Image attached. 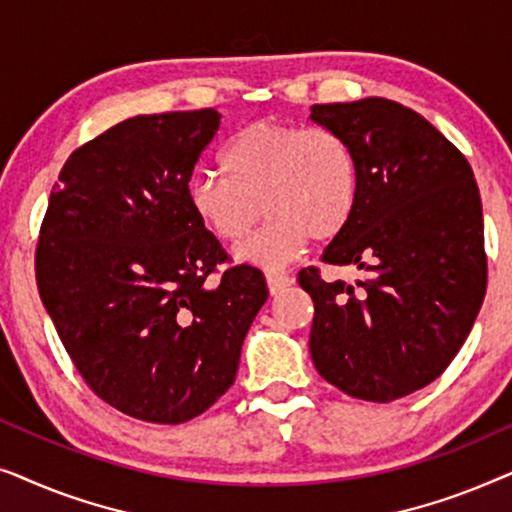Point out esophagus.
I'll return each mask as SVG.
<instances>
[{
    "label": "esophagus",
    "instance_id": "esophagus-1",
    "mask_svg": "<svg viewBox=\"0 0 512 512\" xmlns=\"http://www.w3.org/2000/svg\"><path fill=\"white\" fill-rule=\"evenodd\" d=\"M265 279H268V289L272 296H277V293H282L284 289H289V286L293 284V277L284 275V272H268Z\"/></svg>",
    "mask_w": 512,
    "mask_h": 512
}]
</instances>
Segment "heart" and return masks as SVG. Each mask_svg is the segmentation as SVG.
<instances>
[{"label":"heart","instance_id":"heart-1","mask_svg":"<svg viewBox=\"0 0 512 512\" xmlns=\"http://www.w3.org/2000/svg\"><path fill=\"white\" fill-rule=\"evenodd\" d=\"M221 170L188 181L195 219L221 242H240L261 214L270 221L237 247V261L282 268L307 240L326 242L347 228L359 195L354 151L338 132L261 121L221 151Z\"/></svg>","mask_w":512,"mask_h":512}]
</instances>
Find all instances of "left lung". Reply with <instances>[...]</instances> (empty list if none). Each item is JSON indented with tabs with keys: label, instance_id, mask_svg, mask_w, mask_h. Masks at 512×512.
Here are the masks:
<instances>
[{
	"label": "left lung",
	"instance_id": "1",
	"mask_svg": "<svg viewBox=\"0 0 512 512\" xmlns=\"http://www.w3.org/2000/svg\"><path fill=\"white\" fill-rule=\"evenodd\" d=\"M310 118L338 132L359 167L352 219L321 258L361 270L354 284L300 270L314 303L312 361L349 396L396 401L450 366L480 312L487 256L478 184L457 146L398 102L314 104Z\"/></svg>",
	"mask_w": 512,
	"mask_h": 512
}]
</instances>
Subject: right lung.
I'll return each mask as SVG.
<instances>
[{"label":"right lung","mask_w":512,"mask_h":512,"mask_svg":"<svg viewBox=\"0 0 512 512\" xmlns=\"http://www.w3.org/2000/svg\"><path fill=\"white\" fill-rule=\"evenodd\" d=\"M216 109L135 116L67 158L41 223L37 284L88 387L153 424L198 417L235 382L268 286L195 219L188 181Z\"/></svg>","instance_id":"add662e5"}]
</instances>
